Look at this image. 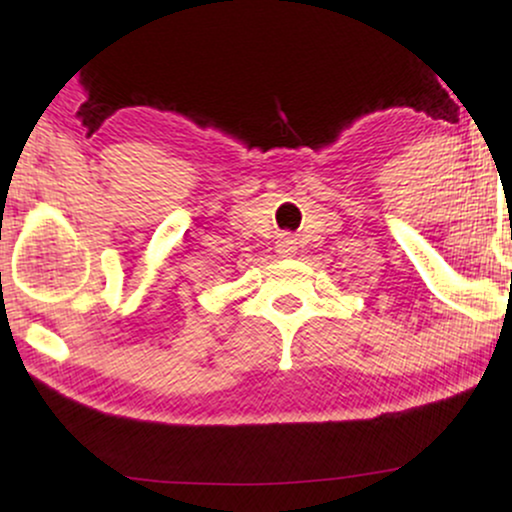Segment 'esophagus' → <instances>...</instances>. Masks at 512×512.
I'll return each instance as SVG.
<instances>
[{"label":"esophagus","mask_w":512,"mask_h":512,"mask_svg":"<svg viewBox=\"0 0 512 512\" xmlns=\"http://www.w3.org/2000/svg\"><path fill=\"white\" fill-rule=\"evenodd\" d=\"M276 252H279V257H293L296 255V240L291 236H281L276 240Z\"/></svg>","instance_id":"1"}]
</instances>
